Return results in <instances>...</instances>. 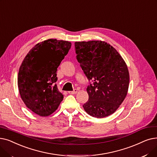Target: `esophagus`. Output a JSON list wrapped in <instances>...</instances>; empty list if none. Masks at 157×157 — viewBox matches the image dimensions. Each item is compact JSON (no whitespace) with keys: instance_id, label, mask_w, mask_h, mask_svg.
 Returning a JSON list of instances; mask_svg holds the SVG:
<instances>
[{"instance_id":"1","label":"esophagus","mask_w":157,"mask_h":157,"mask_svg":"<svg viewBox=\"0 0 157 157\" xmlns=\"http://www.w3.org/2000/svg\"><path fill=\"white\" fill-rule=\"evenodd\" d=\"M77 93V89H74L73 91H68L69 94H75Z\"/></svg>"}]
</instances>
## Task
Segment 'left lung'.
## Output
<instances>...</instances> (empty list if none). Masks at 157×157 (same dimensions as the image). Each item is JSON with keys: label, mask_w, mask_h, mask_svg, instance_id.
<instances>
[{"label": "left lung", "mask_w": 157, "mask_h": 157, "mask_svg": "<svg viewBox=\"0 0 157 157\" xmlns=\"http://www.w3.org/2000/svg\"><path fill=\"white\" fill-rule=\"evenodd\" d=\"M78 62L87 78L88 101L83 107L96 118L107 117L116 111L127 94L130 75L124 59L109 43L103 41H77Z\"/></svg>", "instance_id": "left-lung-1"}]
</instances>
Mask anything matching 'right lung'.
Segmentation results:
<instances>
[{"instance_id": "obj_1", "label": "right lung", "mask_w": 157, "mask_h": 157, "mask_svg": "<svg viewBox=\"0 0 157 157\" xmlns=\"http://www.w3.org/2000/svg\"><path fill=\"white\" fill-rule=\"evenodd\" d=\"M71 43L48 39L40 42L25 57L19 68L18 87L28 109L42 117L50 116L63 100L56 84L57 70Z\"/></svg>"}]
</instances>
